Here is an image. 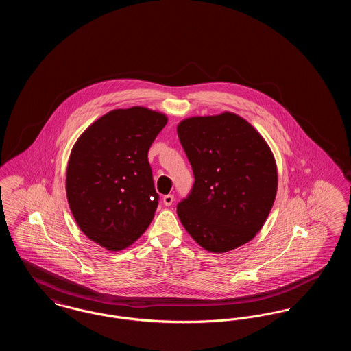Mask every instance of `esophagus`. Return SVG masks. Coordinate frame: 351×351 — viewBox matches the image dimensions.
Instances as JSON below:
<instances>
[{
    "mask_svg": "<svg viewBox=\"0 0 351 351\" xmlns=\"http://www.w3.org/2000/svg\"><path fill=\"white\" fill-rule=\"evenodd\" d=\"M173 201H175V197H173V195H166V196L163 197V204H165L166 206H169V205H172V204H173Z\"/></svg>",
    "mask_w": 351,
    "mask_h": 351,
    "instance_id": "34e87169",
    "label": "esophagus"
}]
</instances>
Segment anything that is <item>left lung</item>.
Returning a JSON list of instances; mask_svg holds the SVG:
<instances>
[{
    "mask_svg": "<svg viewBox=\"0 0 351 351\" xmlns=\"http://www.w3.org/2000/svg\"><path fill=\"white\" fill-rule=\"evenodd\" d=\"M178 135L195 175L189 196L178 204L185 230L210 252L247 243L265 225L278 191L267 142L230 112L185 118Z\"/></svg>",
    "mask_w": 351,
    "mask_h": 351,
    "instance_id": "1",
    "label": "left lung"
}]
</instances>
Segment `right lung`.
<instances>
[{"mask_svg":"<svg viewBox=\"0 0 351 351\" xmlns=\"http://www.w3.org/2000/svg\"><path fill=\"white\" fill-rule=\"evenodd\" d=\"M166 114L143 106L114 109L73 145L66 192L71 212L89 239L109 251L145 233L158 206L147 154Z\"/></svg>","mask_w":351,"mask_h":351,"instance_id":"1","label":"right lung"}]
</instances>
